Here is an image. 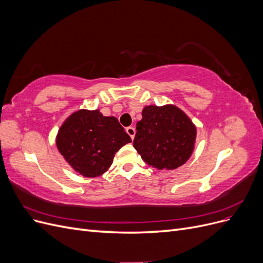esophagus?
Here are the masks:
<instances>
[{"mask_svg": "<svg viewBox=\"0 0 263 263\" xmlns=\"http://www.w3.org/2000/svg\"><path fill=\"white\" fill-rule=\"evenodd\" d=\"M126 132H127V134L129 135L132 139H134V138H135V135H136V129H135V127H133V126L127 127V128H126Z\"/></svg>", "mask_w": 263, "mask_h": 263, "instance_id": "1", "label": "esophagus"}]
</instances>
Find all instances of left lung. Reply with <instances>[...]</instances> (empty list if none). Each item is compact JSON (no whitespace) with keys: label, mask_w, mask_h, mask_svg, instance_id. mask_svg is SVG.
Here are the masks:
<instances>
[{"label":"left lung","mask_w":263,"mask_h":263,"mask_svg":"<svg viewBox=\"0 0 263 263\" xmlns=\"http://www.w3.org/2000/svg\"><path fill=\"white\" fill-rule=\"evenodd\" d=\"M136 129L134 148L158 170L177 169L192 155L196 128L177 106H146Z\"/></svg>","instance_id":"left-lung-1"}]
</instances>
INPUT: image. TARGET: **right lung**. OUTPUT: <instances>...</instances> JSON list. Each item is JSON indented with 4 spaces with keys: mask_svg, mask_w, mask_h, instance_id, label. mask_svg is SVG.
<instances>
[{
    "mask_svg": "<svg viewBox=\"0 0 263 263\" xmlns=\"http://www.w3.org/2000/svg\"><path fill=\"white\" fill-rule=\"evenodd\" d=\"M132 139L114 116H103L99 109H80L62 124L57 135L59 153L83 177L104 173L115 154Z\"/></svg>",
    "mask_w": 263,
    "mask_h": 263,
    "instance_id": "1",
    "label": "right lung"
}]
</instances>
